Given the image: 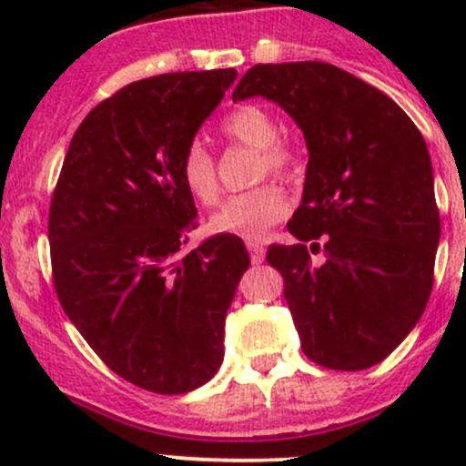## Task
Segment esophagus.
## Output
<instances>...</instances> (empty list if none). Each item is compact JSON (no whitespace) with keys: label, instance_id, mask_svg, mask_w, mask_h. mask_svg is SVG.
Wrapping results in <instances>:
<instances>
[{"label":"esophagus","instance_id":"34e87169","mask_svg":"<svg viewBox=\"0 0 466 466\" xmlns=\"http://www.w3.org/2000/svg\"><path fill=\"white\" fill-rule=\"evenodd\" d=\"M248 252H250L252 263H261L263 257H266V250H263L261 243H255V241L248 243Z\"/></svg>","mask_w":466,"mask_h":466}]
</instances>
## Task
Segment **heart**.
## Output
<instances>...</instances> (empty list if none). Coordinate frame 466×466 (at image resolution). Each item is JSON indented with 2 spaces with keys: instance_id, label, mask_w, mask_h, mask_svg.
Returning <instances> with one entry per match:
<instances>
[{
  "instance_id": "obj_1",
  "label": "heart",
  "mask_w": 466,
  "mask_h": 466,
  "mask_svg": "<svg viewBox=\"0 0 466 466\" xmlns=\"http://www.w3.org/2000/svg\"><path fill=\"white\" fill-rule=\"evenodd\" d=\"M223 133L232 142L248 146L261 155L259 173L289 176L293 171V155L279 144L281 128L275 116L259 106H243L223 121ZM180 177L187 191L200 205H214L220 196L216 162L203 144L194 142L185 148L180 159ZM289 214V198L284 191L268 185L228 198L211 216V232L237 234L243 238H261L275 223Z\"/></svg>"
}]
</instances>
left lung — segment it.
Listing matches in <instances>:
<instances>
[{
  "mask_svg": "<svg viewBox=\"0 0 466 466\" xmlns=\"http://www.w3.org/2000/svg\"><path fill=\"white\" fill-rule=\"evenodd\" d=\"M277 103L309 148L302 203L289 220L295 246H270L284 275L302 351L356 372L392 354L433 289L440 211L424 137L390 96L318 60L255 65L234 101ZM325 263L311 267L307 242Z\"/></svg>",
  "mask_w": 466,
  "mask_h": 466,
  "instance_id": "left-lung-1",
  "label": "left lung"
}]
</instances>
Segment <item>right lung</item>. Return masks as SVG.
Returning <instances> with one entry per match:
<instances>
[{
	"mask_svg": "<svg viewBox=\"0 0 466 466\" xmlns=\"http://www.w3.org/2000/svg\"><path fill=\"white\" fill-rule=\"evenodd\" d=\"M237 69L144 78L98 103L74 133L49 209L60 304L121 379L157 394L200 388L225 356L243 272L234 234L185 252L198 209L180 159Z\"/></svg>",
	"mask_w": 466,
	"mask_h": 466,
	"instance_id": "obj_1",
	"label": "right lung"
}]
</instances>
